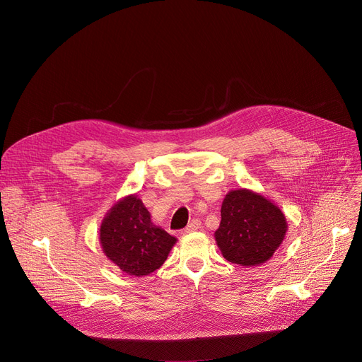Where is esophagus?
Wrapping results in <instances>:
<instances>
[{
  "label": "esophagus",
  "instance_id": "1",
  "mask_svg": "<svg viewBox=\"0 0 362 362\" xmlns=\"http://www.w3.org/2000/svg\"><path fill=\"white\" fill-rule=\"evenodd\" d=\"M201 229V220L198 218H194L191 223H189L186 227H185V233H191V232H195Z\"/></svg>",
  "mask_w": 362,
  "mask_h": 362
}]
</instances>
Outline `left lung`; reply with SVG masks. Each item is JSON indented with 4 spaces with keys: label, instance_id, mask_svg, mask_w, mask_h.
<instances>
[{
    "label": "left lung",
    "instance_id": "left-lung-1",
    "mask_svg": "<svg viewBox=\"0 0 362 362\" xmlns=\"http://www.w3.org/2000/svg\"><path fill=\"white\" fill-rule=\"evenodd\" d=\"M286 229V218L279 206L240 189L227 194L223 201L216 240L227 261L252 267L273 257Z\"/></svg>",
    "mask_w": 362,
    "mask_h": 362
}]
</instances>
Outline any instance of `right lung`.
Segmentation results:
<instances>
[{"label":"right lung","instance_id":"obj_1","mask_svg":"<svg viewBox=\"0 0 362 362\" xmlns=\"http://www.w3.org/2000/svg\"><path fill=\"white\" fill-rule=\"evenodd\" d=\"M105 255L130 276H148L160 269L176 238L154 226L142 201L127 197L111 208L101 224Z\"/></svg>","mask_w":362,"mask_h":362}]
</instances>
